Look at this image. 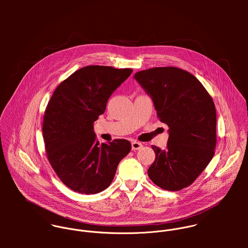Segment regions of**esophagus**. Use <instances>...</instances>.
Wrapping results in <instances>:
<instances>
[{
	"label": "esophagus",
	"mask_w": 248,
	"mask_h": 248,
	"mask_svg": "<svg viewBox=\"0 0 248 248\" xmlns=\"http://www.w3.org/2000/svg\"><path fill=\"white\" fill-rule=\"evenodd\" d=\"M142 144L140 142L133 141L132 142V150L133 151H137L141 149Z\"/></svg>",
	"instance_id": "esophagus-1"
}]
</instances>
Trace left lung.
I'll return each mask as SVG.
<instances>
[{
  "label": "left lung",
  "instance_id": "left-lung-1",
  "mask_svg": "<svg viewBox=\"0 0 248 248\" xmlns=\"http://www.w3.org/2000/svg\"><path fill=\"white\" fill-rule=\"evenodd\" d=\"M134 77L152 97L159 120L169 127L166 149L152 145L155 159L148 176L164 190L179 191L196 180L215 155L212 97L193 74L175 67L139 71Z\"/></svg>",
  "mask_w": 248,
  "mask_h": 248
}]
</instances>
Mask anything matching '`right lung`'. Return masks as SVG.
Masks as SVG:
<instances>
[{
	"label": "right lung",
	"instance_id": "add662e5",
	"mask_svg": "<svg viewBox=\"0 0 248 248\" xmlns=\"http://www.w3.org/2000/svg\"><path fill=\"white\" fill-rule=\"evenodd\" d=\"M132 69L87 66L59 84L44 114L47 159L61 181L81 194H96L111 183L118 163L131 151L126 140L99 143L93 123Z\"/></svg>",
	"mask_w": 248,
	"mask_h": 248
}]
</instances>
